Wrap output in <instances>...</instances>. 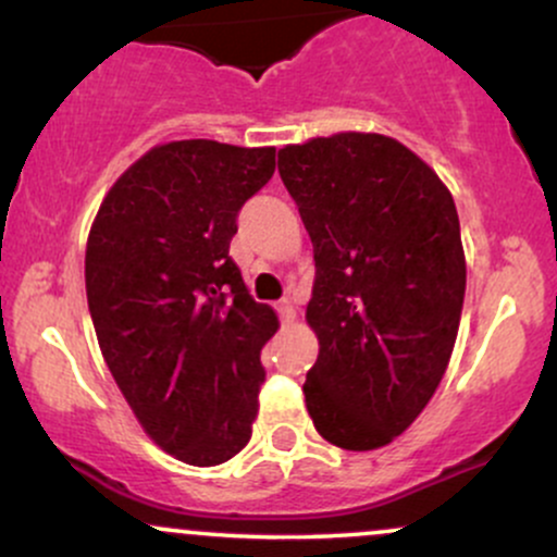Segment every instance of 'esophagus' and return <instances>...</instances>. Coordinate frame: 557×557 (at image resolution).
<instances>
[{"instance_id":"34e87169","label":"esophagus","mask_w":557,"mask_h":557,"mask_svg":"<svg viewBox=\"0 0 557 557\" xmlns=\"http://www.w3.org/2000/svg\"><path fill=\"white\" fill-rule=\"evenodd\" d=\"M277 314H280V319H283V322L285 324H293V322H296V306H293L290 304V300H280V304H277Z\"/></svg>"}]
</instances>
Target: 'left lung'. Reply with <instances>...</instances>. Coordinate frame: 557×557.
I'll list each match as a JSON object with an SVG mask.
<instances>
[{
	"mask_svg": "<svg viewBox=\"0 0 557 557\" xmlns=\"http://www.w3.org/2000/svg\"><path fill=\"white\" fill-rule=\"evenodd\" d=\"M280 177L317 261L306 408L327 443L376 450L424 411L456 345L466 293L456 203L424 159L380 133L285 146Z\"/></svg>",
	"mask_w": 557,
	"mask_h": 557,
	"instance_id": "obj_1",
	"label": "left lung"
}]
</instances>
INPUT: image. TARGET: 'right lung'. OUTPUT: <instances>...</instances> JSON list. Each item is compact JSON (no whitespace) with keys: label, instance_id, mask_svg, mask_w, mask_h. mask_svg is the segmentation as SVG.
Here are the masks:
<instances>
[{"label":"right lung","instance_id":"add662e5","mask_svg":"<svg viewBox=\"0 0 557 557\" xmlns=\"http://www.w3.org/2000/svg\"><path fill=\"white\" fill-rule=\"evenodd\" d=\"M274 175V146L170 140L114 181L86 243L101 356L164 453L225 463L251 440L277 314L248 296L230 240Z\"/></svg>","mask_w":557,"mask_h":557}]
</instances>
